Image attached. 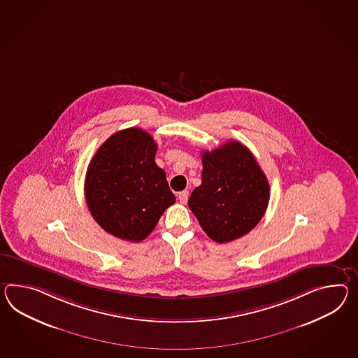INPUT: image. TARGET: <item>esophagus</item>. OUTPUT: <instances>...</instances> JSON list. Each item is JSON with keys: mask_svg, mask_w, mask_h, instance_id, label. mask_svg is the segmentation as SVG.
<instances>
[{"mask_svg": "<svg viewBox=\"0 0 358 358\" xmlns=\"http://www.w3.org/2000/svg\"><path fill=\"white\" fill-rule=\"evenodd\" d=\"M178 199H180V201H181L182 204H186L187 199H189V192H187V190H183V192H178Z\"/></svg>", "mask_w": 358, "mask_h": 358, "instance_id": "1", "label": "esophagus"}]
</instances>
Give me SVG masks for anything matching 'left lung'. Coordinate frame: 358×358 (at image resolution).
<instances>
[{"mask_svg":"<svg viewBox=\"0 0 358 358\" xmlns=\"http://www.w3.org/2000/svg\"><path fill=\"white\" fill-rule=\"evenodd\" d=\"M201 186L189 208L212 241L227 243L250 233L269 203V182L252 152L236 141L201 154Z\"/></svg>","mask_w":358,"mask_h":358,"instance_id":"left-lung-1","label":"left lung"}]
</instances>
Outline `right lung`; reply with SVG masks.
Here are the masks:
<instances>
[{
	"mask_svg": "<svg viewBox=\"0 0 358 358\" xmlns=\"http://www.w3.org/2000/svg\"><path fill=\"white\" fill-rule=\"evenodd\" d=\"M157 143L148 131H116L87 166L85 199L98 225L108 234L141 242L176 201L166 172L155 163Z\"/></svg>",
	"mask_w": 358,
	"mask_h": 358,
	"instance_id": "1",
	"label": "right lung"
}]
</instances>
